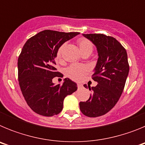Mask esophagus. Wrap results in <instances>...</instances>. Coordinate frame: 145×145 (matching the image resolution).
Segmentation results:
<instances>
[{
	"instance_id": "34e87169",
	"label": "esophagus",
	"mask_w": 145,
	"mask_h": 145,
	"mask_svg": "<svg viewBox=\"0 0 145 145\" xmlns=\"http://www.w3.org/2000/svg\"><path fill=\"white\" fill-rule=\"evenodd\" d=\"M82 86H83V85H82L81 84H78V88H81Z\"/></svg>"
}]
</instances>
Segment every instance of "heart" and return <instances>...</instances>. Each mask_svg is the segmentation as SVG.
Wrapping results in <instances>:
<instances>
[{"label": "heart", "mask_w": 145, "mask_h": 145, "mask_svg": "<svg viewBox=\"0 0 145 145\" xmlns=\"http://www.w3.org/2000/svg\"><path fill=\"white\" fill-rule=\"evenodd\" d=\"M78 45L81 53L84 54L91 53L93 51V44L91 42L85 38H80L78 40ZM64 48V45L59 47L57 51V57L58 59H60L61 57V53ZM88 68L85 65H72L67 70V74L70 78L75 80H80L84 78L86 74L88 72Z\"/></svg>", "instance_id": "b5f03b06"}]
</instances>
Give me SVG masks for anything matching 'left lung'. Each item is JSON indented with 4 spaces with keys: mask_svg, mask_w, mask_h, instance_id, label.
Listing matches in <instances>:
<instances>
[{
    "mask_svg": "<svg viewBox=\"0 0 145 145\" xmlns=\"http://www.w3.org/2000/svg\"><path fill=\"white\" fill-rule=\"evenodd\" d=\"M92 42L98 59L92 79L95 87L84 84L92 91L86 102L79 103L82 113L90 118L103 116L116 105L122 94L129 72L127 53L116 38L103 34H83Z\"/></svg>",
    "mask_w": 145,
    "mask_h": 145,
    "instance_id": "1",
    "label": "left lung"
}]
</instances>
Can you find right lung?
<instances>
[{
    "mask_svg": "<svg viewBox=\"0 0 145 145\" xmlns=\"http://www.w3.org/2000/svg\"><path fill=\"white\" fill-rule=\"evenodd\" d=\"M79 33L43 30L27 40L18 59V79L28 106L40 116H53L63 109L65 97L77 90L76 83L65 78L55 85L57 51Z\"/></svg>",
    "mask_w": 145,
    "mask_h": 145,
    "instance_id": "1",
    "label": "right lung"
}]
</instances>
